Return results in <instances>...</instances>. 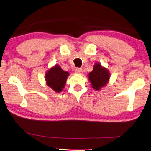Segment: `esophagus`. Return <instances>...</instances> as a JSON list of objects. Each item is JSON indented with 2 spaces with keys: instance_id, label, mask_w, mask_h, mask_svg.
<instances>
[{
  "instance_id": "esophagus-1",
  "label": "esophagus",
  "mask_w": 151,
  "mask_h": 151,
  "mask_svg": "<svg viewBox=\"0 0 151 151\" xmlns=\"http://www.w3.org/2000/svg\"><path fill=\"white\" fill-rule=\"evenodd\" d=\"M82 70H83V69H82L81 68H75V71H76V73H81L82 72Z\"/></svg>"
}]
</instances>
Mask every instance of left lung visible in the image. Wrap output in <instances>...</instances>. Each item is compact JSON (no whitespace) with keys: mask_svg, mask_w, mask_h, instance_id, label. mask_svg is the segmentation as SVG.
Masks as SVG:
<instances>
[{"mask_svg":"<svg viewBox=\"0 0 151 151\" xmlns=\"http://www.w3.org/2000/svg\"><path fill=\"white\" fill-rule=\"evenodd\" d=\"M89 79L94 90H99L108 83L109 73L106 68H103L100 64L94 65L93 70L89 73Z\"/></svg>","mask_w":151,"mask_h":151,"instance_id":"left-lung-1","label":"left lung"}]
</instances>
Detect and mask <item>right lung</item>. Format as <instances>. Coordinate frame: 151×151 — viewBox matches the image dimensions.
<instances>
[{"mask_svg": "<svg viewBox=\"0 0 151 151\" xmlns=\"http://www.w3.org/2000/svg\"><path fill=\"white\" fill-rule=\"evenodd\" d=\"M68 75L69 73L63 70L60 66H55L50 69L46 74V82L48 86L55 92H59L64 87Z\"/></svg>", "mask_w": 151, "mask_h": 151, "instance_id": "right-lung-1", "label": "right lung"}]
</instances>
